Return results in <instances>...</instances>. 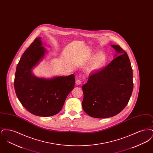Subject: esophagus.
<instances>
[{
    "instance_id": "34e87169",
    "label": "esophagus",
    "mask_w": 153,
    "mask_h": 153,
    "mask_svg": "<svg viewBox=\"0 0 153 153\" xmlns=\"http://www.w3.org/2000/svg\"><path fill=\"white\" fill-rule=\"evenodd\" d=\"M76 84H77V85H80V84H81V81L77 79V80H76Z\"/></svg>"
}]
</instances>
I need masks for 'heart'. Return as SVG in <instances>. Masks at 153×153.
Segmentation results:
<instances>
[{"label":"heart","mask_w":153,"mask_h":153,"mask_svg":"<svg viewBox=\"0 0 153 153\" xmlns=\"http://www.w3.org/2000/svg\"><path fill=\"white\" fill-rule=\"evenodd\" d=\"M107 61V57L106 54L104 53H99L91 59L87 66L86 69L88 72L96 71L105 65Z\"/></svg>","instance_id":"obj_1"}]
</instances>
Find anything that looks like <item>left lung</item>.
<instances>
[{
  "mask_svg": "<svg viewBox=\"0 0 153 153\" xmlns=\"http://www.w3.org/2000/svg\"><path fill=\"white\" fill-rule=\"evenodd\" d=\"M111 46L117 54L108 65L92 73L82 89V107L90 117L107 118L127 105L133 90L132 69L126 52L119 45Z\"/></svg>",
  "mask_w": 153,
  "mask_h": 153,
  "instance_id": "8db88e82",
  "label": "left lung"
}]
</instances>
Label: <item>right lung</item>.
Returning <instances> with one entry per match:
<instances>
[{"label":"right lung","mask_w":153,"mask_h":153,"mask_svg":"<svg viewBox=\"0 0 153 153\" xmlns=\"http://www.w3.org/2000/svg\"><path fill=\"white\" fill-rule=\"evenodd\" d=\"M46 51L41 38H36L23 54L15 74V91L19 102L31 114L39 117L58 114L75 83L73 74L46 79L32 73Z\"/></svg>","instance_id":"right-lung-1"}]
</instances>
